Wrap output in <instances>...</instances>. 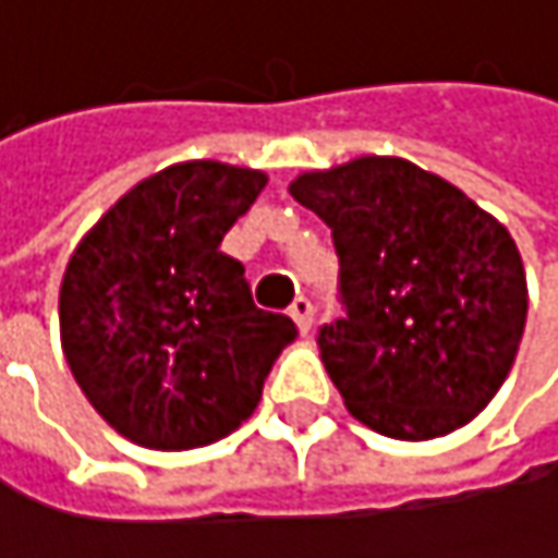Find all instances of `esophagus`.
Segmentation results:
<instances>
[{"label": "esophagus", "mask_w": 558, "mask_h": 558, "mask_svg": "<svg viewBox=\"0 0 558 558\" xmlns=\"http://www.w3.org/2000/svg\"><path fill=\"white\" fill-rule=\"evenodd\" d=\"M290 316H293L296 329L306 336V332H310V326H313V303H310L306 296H296V300L290 303Z\"/></svg>", "instance_id": "esophagus-1"}]
</instances>
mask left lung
I'll return each mask as SVG.
<instances>
[{
  "label": "left lung",
  "instance_id": "8db88e82",
  "mask_svg": "<svg viewBox=\"0 0 558 558\" xmlns=\"http://www.w3.org/2000/svg\"><path fill=\"white\" fill-rule=\"evenodd\" d=\"M290 196L332 229L345 316L316 345L349 413L390 439H436L475 420L526 323L510 232L403 158L300 173Z\"/></svg>",
  "mask_w": 558,
  "mask_h": 558
}]
</instances>
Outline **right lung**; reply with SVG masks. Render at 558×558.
I'll use <instances>...</instances> for the list:
<instances>
[{
    "mask_svg": "<svg viewBox=\"0 0 558 558\" xmlns=\"http://www.w3.org/2000/svg\"><path fill=\"white\" fill-rule=\"evenodd\" d=\"M262 170L183 161L135 183L73 248L60 345L96 413L145 449H196L239 429L296 326L258 310L222 235Z\"/></svg>",
    "mask_w": 558,
    "mask_h": 558,
    "instance_id": "1",
    "label": "right lung"
}]
</instances>
